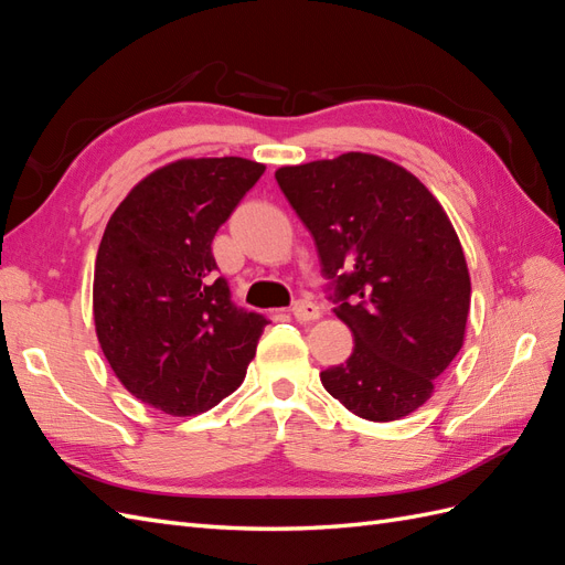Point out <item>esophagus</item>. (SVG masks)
<instances>
[{"label": "esophagus", "mask_w": 565, "mask_h": 565, "mask_svg": "<svg viewBox=\"0 0 565 565\" xmlns=\"http://www.w3.org/2000/svg\"><path fill=\"white\" fill-rule=\"evenodd\" d=\"M292 316H295L299 322L318 320V318H320V306L313 303V301L299 299V301H295V306H292Z\"/></svg>", "instance_id": "obj_1"}]
</instances>
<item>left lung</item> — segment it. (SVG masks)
Returning <instances> with one entry per match:
<instances>
[{"instance_id": "8db88e82", "label": "left lung", "mask_w": 565, "mask_h": 565, "mask_svg": "<svg viewBox=\"0 0 565 565\" xmlns=\"http://www.w3.org/2000/svg\"><path fill=\"white\" fill-rule=\"evenodd\" d=\"M311 231L334 313L353 332L320 382L353 415L407 417L465 344L471 280L446 210L415 174L370 152L276 172Z\"/></svg>"}]
</instances>
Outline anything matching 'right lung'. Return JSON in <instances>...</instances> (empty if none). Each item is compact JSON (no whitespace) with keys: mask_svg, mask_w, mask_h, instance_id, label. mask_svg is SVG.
I'll return each mask as SVG.
<instances>
[{"mask_svg":"<svg viewBox=\"0 0 565 565\" xmlns=\"http://www.w3.org/2000/svg\"><path fill=\"white\" fill-rule=\"evenodd\" d=\"M245 158L164 164L113 212L94 270V322L115 377L172 417L243 384L268 320L231 301L212 241L264 174Z\"/></svg>","mask_w":565,"mask_h":565,"instance_id":"1","label":"right lung"}]
</instances>
